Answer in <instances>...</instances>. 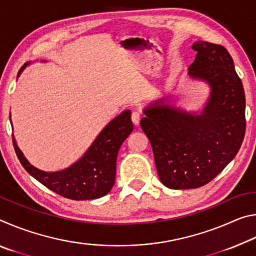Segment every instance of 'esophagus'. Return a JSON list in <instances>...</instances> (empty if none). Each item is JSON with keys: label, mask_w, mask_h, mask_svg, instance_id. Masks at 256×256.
Returning a JSON list of instances; mask_svg holds the SVG:
<instances>
[{"label": "esophagus", "mask_w": 256, "mask_h": 256, "mask_svg": "<svg viewBox=\"0 0 256 256\" xmlns=\"http://www.w3.org/2000/svg\"><path fill=\"white\" fill-rule=\"evenodd\" d=\"M131 118H132V122H133L134 125H138V123H140V120L142 118V112L138 110H133L132 115H131Z\"/></svg>", "instance_id": "obj_1"}]
</instances>
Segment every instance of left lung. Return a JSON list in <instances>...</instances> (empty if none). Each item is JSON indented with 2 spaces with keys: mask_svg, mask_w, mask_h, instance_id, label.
I'll return each instance as SVG.
<instances>
[{
  "mask_svg": "<svg viewBox=\"0 0 256 256\" xmlns=\"http://www.w3.org/2000/svg\"><path fill=\"white\" fill-rule=\"evenodd\" d=\"M188 74L208 81L211 97L201 115L160 105L144 110L141 128L152 146L159 180L170 188H198L232 162L244 140L245 94L230 54L198 42Z\"/></svg>",
  "mask_w": 256,
  "mask_h": 256,
  "instance_id": "left-lung-1",
  "label": "left lung"
}]
</instances>
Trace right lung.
<instances>
[{
	"label": "right lung",
	"instance_id": "1",
	"mask_svg": "<svg viewBox=\"0 0 256 256\" xmlns=\"http://www.w3.org/2000/svg\"><path fill=\"white\" fill-rule=\"evenodd\" d=\"M27 64L21 66L18 76ZM132 131L131 112L125 110L102 130L84 157L66 170L55 172H46L32 166L18 148L14 136L12 141L24 170L47 188L71 200H92L106 196L112 190L120 146Z\"/></svg>",
	"mask_w": 256,
	"mask_h": 256
}]
</instances>
